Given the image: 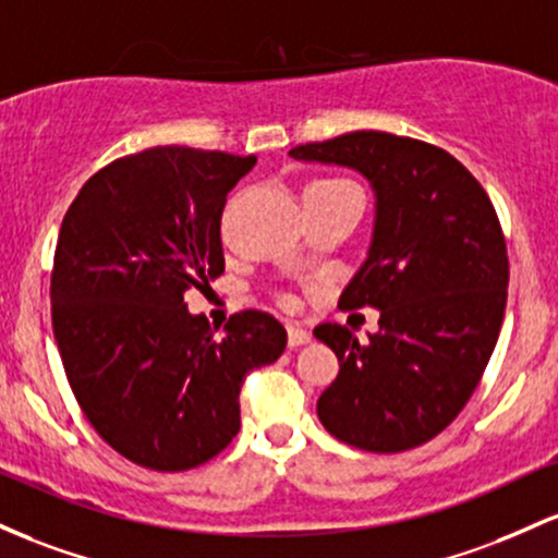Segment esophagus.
<instances>
[{"instance_id": "34e87169", "label": "esophagus", "mask_w": 558, "mask_h": 558, "mask_svg": "<svg viewBox=\"0 0 558 558\" xmlns=\"http://www.w3.org/2000/svg\"><path fill=\"white\" fill-rule=\"evenodd\" d=\"M287 335H290V348L308 345V342H311V331L298 327V324H290V327H287Z\"/></svg>"}]
</instances>
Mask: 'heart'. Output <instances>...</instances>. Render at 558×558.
I'll list each match as a JSON object with an SVG mask.
<instances>
[{
	"label": "heart",
	"instance_id": "obj_1",
	"mask_svg": "<svg viewBox=\"0 0 558 558\" xmlns=\"http://www.w3.org/2000/svg\"><path fill=\"white\" fill-rule=\"evenodd\" d=\"M345 184H348L345 179H316L308 186H345Z\"/></svg>",
	"mask_w": 558,
	"mask_h": 558
}]
</instances>
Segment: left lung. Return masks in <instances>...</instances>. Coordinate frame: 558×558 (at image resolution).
Here are the masks:
<instances>
[{"label": "left lung", "instance_id": "8db88e82", "mask_svg": "<svg viewBox=\"0 0 558 558\" xmlns=\"http://www.w3.org/2000/svg\"><path fill=\"white\" fill-rule=\"evenodd\" d=\"M290 155L350 168L374 192L366 260L337 305H374L379 331L361 342L342 324L313 329L340 361L316 414L353 448L422 446L477 390L504 324L509 258L493 203L453 155L409 136L353 131Z\"/></svg>", "mask_w": 558, "mask_h": 558}]
</instances>
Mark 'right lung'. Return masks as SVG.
<instances>
[{
    "label": "right lung",
    "instance_id": "right-lung-1",
    "mask_svg": "<svg viewBox=\"0 0 558 558\" xmlns=\"http://www.w3.org/2000/svg\"><path fill=\"white\" fill-rule=\"evenodd\" d=\"M255 160L144 149L94 173L62 218L52 329L68 381L99 437L155 472L221 453L245 374L287 348L271 313H234L216 337L184 303L223 274L221 213Z\"/></svg>",
    "mask_w": 558,
    "mask_h": 558
}]
</instances>
